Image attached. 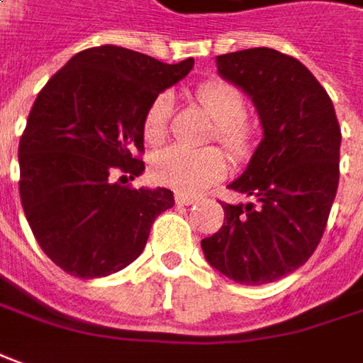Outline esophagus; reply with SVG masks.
I'll list each match as a JSON object with an SVG mask.
<instances>
[{
    "label": "esophagus",
    "instance_id": "esophagus-1",
    "mask_svg": "<svg viewBox=\"0 0 363 363\" xmlns=\"http://www.w3.org/2000/svg\"><path fill=\"white\" fill-rule=\"evenodd\" d=\"M197 201V197L194 196H184V194H176V203L177 206H194Z\"/></svg>",
    "mask_w": 363,
    "mask_h": 363
}]
</instances>
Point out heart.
Segmentation results:
<instances>
[{"mask_svg":"<svg viewBox=\"0 0 363 363\" xmlns=\"http://www.w3.org/2000/svg\"><path fill=\"white\" fill-rule=\"evenodd\" d=\"M199 108L213 120L215 138L231 152H243L251 142V126L245 120L243 92L231 82L207 81L194 92ZM172 101L162 92L150 102L144 116V138L148 144H160L167 132ZM227 162L221 150L172 148L157 152L152 160V177L160 186L172 187L179 194H199L201 189L225 176Z\"/></svg>","mask_w":363,"mask_h":363,"instance_id":"heart-1","label":"heart"}]
</instances>
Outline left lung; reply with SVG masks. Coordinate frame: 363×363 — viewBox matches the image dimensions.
Masks as SVG:
<instances>
[{"instance_id": "obj_1", "label": "left lung", "mask_w": 363, "mask_h": 363, "mask_svg": "<svg viewBox=\"0 0 363 363\" xmlns=\"http://www.w3.org/2000/svg\"><path fill=\"white\" fill-rule=\"evenodd\" d=\"M219 77L253 101L262 140L229 184L249 203H223L201 241L207 262L241 284H267L311 259L340 179L338 118L328 92L294 57L257 47L217 57Z\"/></svg>"}]
</instances>
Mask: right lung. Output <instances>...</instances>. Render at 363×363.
<instances>
[{
  "mask_svg": "<svg viewBox=\"0 0 363 363\" xmlns=\"http://www.w3.org/2000/svg\"><path fill=\"white\" fill-rule=\"evenodd\" d=\"M194 59L166 65L101 45L77 52L37 94L19 140V196L45 255L79 279L108 277L136 261L157 215L174 207L166 187L114 182L144 172V116ZM124 177V176H122Z\"/></svg>",
  "mask_w": 363,
  "mask_h": 363,
  "instance_id": "right-lung-1",
  "label": "right lung"
}]
</instances>
